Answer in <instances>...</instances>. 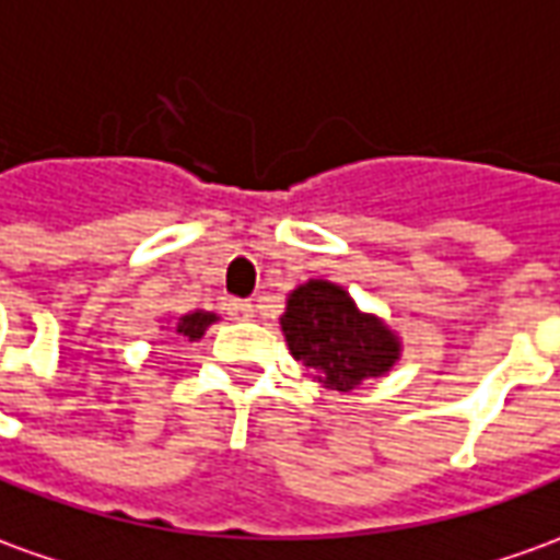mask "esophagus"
<instances>
[{
  "instance_id": "obj_1",
  "label": "esophagus",
  "mask_w": 560,
  "mask_h": 560,
  "mask_svg": "<svg viewBox=\"0 0 560 560\" xmlns=\"http://www.w3.org/2000/svg\"><path fill=\"white\" fill-rule=\"evenodd\" d=\"M229 317L231 319H249V317H253V304H249V302H231L229 304Z\"/></svg>"
}]
</instances>
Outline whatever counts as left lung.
Instances as JSON below:
<instances>
[{"label": "left lung", "instance_id": "obj_1", "mask_svg": "<svg viewBox=\"0 0 560 560\" xmlns=\"http://www.w3.org/2000/svg\"><path fill=\"white\" fill-rule=\"evenodd\" d=\"M280 331L289 353L338 393L384 377L402 357V338L377 314L362 311L345 287L323 277L289 292Z\"/></svg>", "mask_w": 560, "mask_h": 560}]
</instances>
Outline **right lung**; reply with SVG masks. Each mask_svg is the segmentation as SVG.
<instances>
[{"label":"right lung","instance_id":"add662e5","mask_svg":"<svg viewBox=\"0 0 560 560\" xmlns=\"http://www.w3.org/2000/svg\"><path fill=\"white\" fill-rule=\"evenodd\" d=\"M213 311H188L183 317L167 319V326H161V329H173L179 338H188V341H200L203 338V331L210 329L215 323Z\"/></svg>","mask_w":560,"mask_h":560}]
</instances>
